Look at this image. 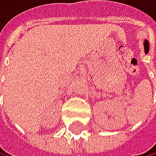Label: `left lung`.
<instances>
[{
    "label": "left lung",
    "mask_w": 156,
    "mask_h": 156,
    "mask_svg": "<svg viewBox=\"0 0 156 156\" xmlns=\"http://www.w3.org/2000/svg\"><path fill=\"white\" fill-rule=\"evenodd\" d=\"M144 47H145V52L147 54L148 51H150V44H148L147 40H145V42H144Z\"/></svg>",
    "instance_id": "8db88e82"
}]
</instances>
